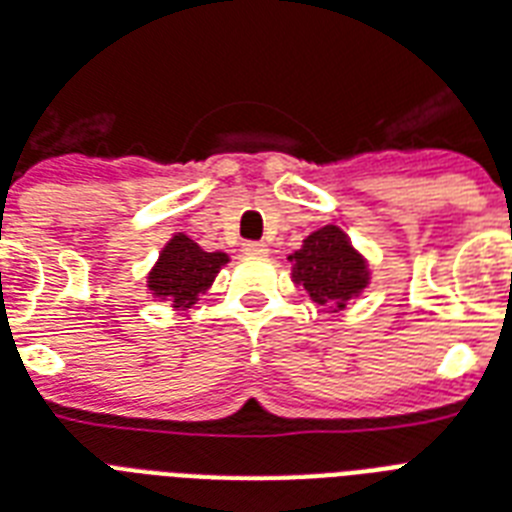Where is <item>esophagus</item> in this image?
<instances>
[{"mask_svg": "<svg viewBox=\"0 0 512 512\" xmlns=\"http://www.w3.org/2000/svg\"><path fill=\"white\" fill-rule=\"evenodd\" d=\"M243 253H248V256H266L269 248H266V243H259V240H248V243H243Z\"/></svg>", "mask_w": 512, "mask_h": 512, "instance_id": "1", "label": "esophagus"}]
</instances>
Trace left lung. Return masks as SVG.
<instances>
[{
  "label": "left lung",
  "instance_id": "obj_1",
  "mask_svg": "<svg viewBox=\"0 0 512 512\" xmlns=\"http://www.w3.org/2000/svg\"><path fill=\"white\" fill-rule=\"evenodd\" d=\"M287 261L293 264L290 277L295 285H301L311 301L329 311H342L371 282L369 264L337 225L311 232Z\"/></svg>",
  "mask_w": 512,
  "mask_h": 512
}]
</instances>
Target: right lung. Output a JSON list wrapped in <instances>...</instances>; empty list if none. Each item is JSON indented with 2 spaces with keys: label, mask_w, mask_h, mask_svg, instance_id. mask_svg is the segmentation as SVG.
Returning a JSON list of instances; mask_svg holds the SVG:
<instances>
[{
  "label": "right lung",
  "mask_w": 512,
  "mask_h": 512,
  "mask_svg": "<svg viewBox=\"0 0 512 512\" xmlns=\"http://www.w3.org/2000/svg\"><path fill=\"white\" fill-rule=\"evenodd\" d=\"M227 261V253L204 251L185 232H175L151 266L146 287L154 298L167 301L175 311H185L198 301V295L209 290Z\"/></svg>",
  "instance_id": "right-lung-1"
}]
</instances>
